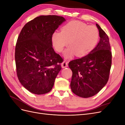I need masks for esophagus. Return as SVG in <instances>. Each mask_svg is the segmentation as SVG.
Wrapping results in <instances>:
<instances>
[{"instance_id": "obj_1", "label": "esophagus", "mask_w": 125, "mask_h": 125, "mask_svg": "<svg viewBox=\"0 0 125 125\" xmlns=\"http://www.w3.org/2000/svg\"><path fill=\"white\" fill-rule=\"evenodd\" d=\"M68 66V62H66L65 60L62 62V68H66Z\"/></svg>"}]
</instances>
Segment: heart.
<instances>
[{
  "instance_id": "heart-1",
  "label": "heart",
  "mask_w": 125,
  "mask_h": 125,
  "mask_svg": "<svg viewBox=\"0 0 125 125\" xmlns=\"http://www.w3.org/2000/svg\"><path fill=\"white\" fill-rule=\"evenodd\" d=\"M99 39V33L94 25H88L79 21H72L63 25L61 32L55 31L52 36L55 50L62 52L69 42V46L64 52L66 58L76 54L83 57L95 48Z\"/></svg>"
}]
</instances>
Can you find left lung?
Instances as JSON below:
<instances>
[{"instance_id":"8db88e82","label":"left lung","mask_w":125,"mask_h":125,"mask_svg":"<svg viewBox=\"0 0 125 125\" xmlns=\"http://www.w3.org/2000/svg\"><path fill=\"white\" fill-rule=\"evenodd\" d=\"M100 40L89 54L72 60L69 67L73 71L70 87L75 95L84 98L95 95L107 83L112 65L109 38L100 25Z\"/></svg>"}]
</instances>
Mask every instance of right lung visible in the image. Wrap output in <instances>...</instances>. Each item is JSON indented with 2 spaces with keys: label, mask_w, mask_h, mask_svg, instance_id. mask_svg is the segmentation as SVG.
I'll list each match as a JSON object with an SVG mask.
<instances>
[{
  "label": "right lung",
  "mask_w": 125,
  "mask_h": 125,
  "mask_svg": "<svg viewBox=\"0 0 125 125\" xmlns=\"http://www.w3.org/2000/svg\"><path fill=\"white\" fill-rule=\"evenodd\" d=\"M65 21L56 15L40 16L21 30L15 48L17 74L30 92L44 94L53 87L62 58L52 48V36Z\"/></svg>",
  "instance_id": "add662e5"
}]
</instances>
